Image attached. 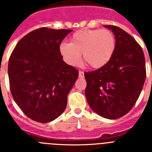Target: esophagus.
<instances>
[{
	"instance_id": "obj_1",
	"label": "esophagus",
	"mask_w": 152,
	"mask_h": 152,
	"mask_svg": "<svg viewBox=\"0 0 152 152\" xmlns=\"http://www.w3.org/2000/svg\"><path fill=\"white\" fill-rule=\"evenodd\" d=\"M79 77H80V78H84V73L83 72H79Z\"/></svg>"
}]
</instances>
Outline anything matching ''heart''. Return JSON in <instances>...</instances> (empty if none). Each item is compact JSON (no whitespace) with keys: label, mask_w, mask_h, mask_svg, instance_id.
<instances>
[{"label":"heart","mask_w":152,"mask_h":152,"mask_svg":"<svg viewBox=\"0 0 152 152\" xmlns=\"http://www.w3.org/2000/svg\"><path fill=\"white\" fill-rule=\"evenodd\" d=\"M116 38L109 29H80L71 37L70 43L62 42L59 53L69 65L83 59L94 69L103 68L110 61L116 50Z\"/></svg>","instance_id":"obj_1"}]
</instances>
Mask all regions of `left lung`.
<instances>
[{
    "instance_id": "obj_1",
    "label": "left lung",
    "mask_w": 152,
    "mask_h": 152,
    "mask_svg": "<svg viewBox=\"0 0 152 152\" xmlns=\"http://www.w3.org/2000/svg\"><path fill=\"white\" fill-rule=\"evenodd\" d=\"M116 38V50L105 66L85 72V96L96 113L115 119L128 113L136 103L146 77L142 49L135 39L118 26L107 25Z\"/></svg>"
}]
</instances>
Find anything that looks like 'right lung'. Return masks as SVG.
I'll list each match as a JSON object with an SVG mask.
<instances>
[{
	"mask_svg": "<svg viewBox=\"0 0 152 152\" xmlns=\"http://www.w3.org/2000/svg\"><path fill=\"white\" fill-rule=\"evenodd\" d=\"M72 29L40 28L17 42L8 62L13 100L29 119L45 123L58 118L78 71L62 60L59 45Z\"/></svg>",
	"mask_w": 152,
	"mask_h": 152,
	"instance_id": "obj_1",
	"label": "right lung"
}]
</instances>
